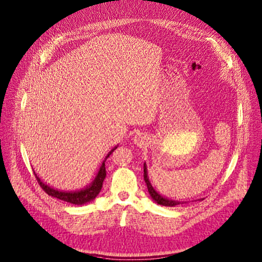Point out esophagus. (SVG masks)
<instances>
[{
    "mask_svg": "<svg viewBox=\"0 0 262 262\" xmlns=\"http://www.w3.org/2000/svg\"><path fill=\"white\" fill-rule=\"evenodd\" d=\"M134 142L138 145V146H142L144 145V143L146 142V138L143 134H137L135 135V138H134Z\"/></svg>",
    "mask_w": 262,
    "mask_h": 262,
    "instance_id": "1",
    "label": "esophagus"
}]
</instances>
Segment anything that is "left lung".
Masks as SVG:
<instances>
[{"instance_id": "left-lung-1", "label": "left lung", "mask_w": 262, "mask_h": 262, "mask_svg": "<svg viewBox=\"0 0 262 262\" xmlns=\"http://www.w3.org/2000/svg\"><path fill=\"white\" fill-rule=\"evenodd\" d=\"M143 177H144V182L147 186V190H148V193L149 195L152 196V199L158 204V205H162V206H168V207H173V206H177V205H183L186 202H180V201H173V200H169L167 198H163L161 194H159L158 192L154 189V187L150 184V182L148 181V177H147V170H146V164L144 163L143 166Z\"/></svg>"}]
</instances>
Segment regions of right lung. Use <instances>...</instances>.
<instances>
[{
	"label": "right lung",
	"mask_w": 262,
	"mask_h": 262,
	"mask_svg": "<svg viewBox=\"0 0 262 262\" xmlns=\"http://www.w3.org/2000/svg\"><path fill=\"white\" fill-rule=\"evenodd\" d=\"M117 147H118V145L115 146L107 154L105 160L102 163V166L100 167V170H99L98 174H96V176L94 178V181L91 183L90 186L86 187L85 189H81L79 191H69V192L59 191L57 189H54V188L48 186L46 183H43L42 181H41L40 178L38 177V175L34 172L35 176H36V180H37L38 184L40 185V187L42 188L43 191H46V193H48L49 195H51L53 198H56V199L61 200V201H64V202H68V203L74 204V205H84V204L94 200L96 198V195L100 193V191H101V189L103 187V182H104L105 177H106L105 161H106V159L110 156V154H112Z\"/></svg>",
	"instance_id": "add662e5"
}]
</instances>
